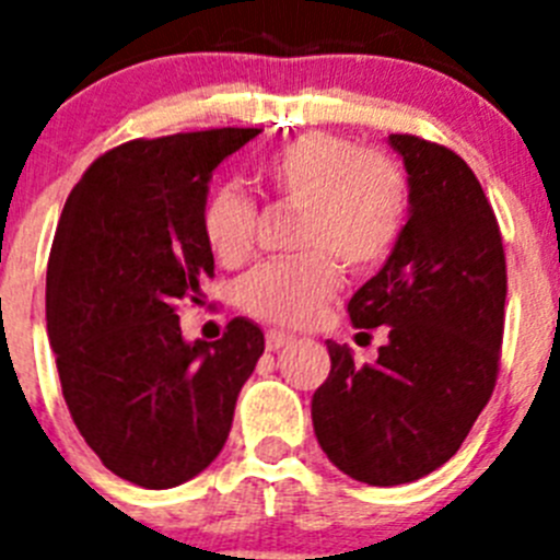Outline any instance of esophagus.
<instances>
[{
	"instance_id": "esophagus-1",
	"label": "esophagus",
	"mask_w": 560,
	"mask_h": 560,
	"mask_svg": "<svg viewBox=\"0 0 560 560\" xmlns=\"http://www.w3.org/2000/svg\"><path fill=\"white\" fill-rule=\"evenodd\" d=\"M291 341H294V336L291 334H283V330H269V334H266V350L277 353V350L289 348Z\"/></svg>"
}]
</instances>
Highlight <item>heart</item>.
I'll return each instance as SVG.
<instances>
[{
  "label": "heart",
  "instance_id": "heart-1",
  "mask_svg": "<svg viewBox=\"0 0 560 560\" xmlns=\"http://www.w3.org/2000/svg\"><path fill=\"white\" fill-rule=\"evenodd\" d=\"M257 179L283 205L303 207L294 260L257 266L235 291L237 308L257 323L305 328L325 314L341 285V264L373 271L393 255L409 215V182L393 153L359 148L336 133H303L257 167ZM201 232L224 266L255 249L257 207L226 185L207 199Z\"/></svg>",
  "mask_w": 560,
  "mask_h": 560
}]
</instances>
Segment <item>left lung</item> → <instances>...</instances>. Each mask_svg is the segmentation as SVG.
I'll return each mask as SVG.
<instances>
[{
  "instance_id": "8db88e82",
  "label": "left lung",
  "mask_w": 560,
  "mask_h": 560,
  "mask_svg": "<svg viewBox=\"0 0 560 560\" xmlns=\"http://www.w3.org/2000/svg\"><path fill=\"white\" fill-rule=\"evenodd\" d=\"M409 173L398 246L348 311L355 328L387 325L375 364L328 341L330 375L311 400L330 463L368 485L427 477L457 454L491 400L502 359L508 266L499 221L463 156L389 133Z\"/></svg>"
}]
</instances>
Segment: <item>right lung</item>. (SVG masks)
Returning <instances> with one entry per match:
<instances>
[{
  "label": "right lung",
  "instance_id": "add662e5",
  "mask_svg": "<svg viewBox=\"0 0 560 560\" xmlns=\"http://www.w3.org/2000/svg\"><path fill=\"white\" fill-rule=\"evenodd\" d=\"M260 128L128 140L69 192L47 264V334L69 415L108 471L162 491L219 457L264 334L232 319L182 339L179 303H201L212 252L207 182Z\"/></svg>",
  "mask_w": 560,
  "mask_h": 560
}]
</instances>
